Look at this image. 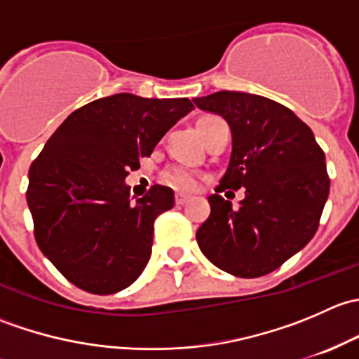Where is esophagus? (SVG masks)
Returning a JSON list of instances; mask_svg holds the SVG:
<instances>
[{
  "label": "esophagus",
  "mask_w": 359,
  "mask_h": 359,
  "mask_svg": "<svg viewBox=\"0 0 359 359\" xmlns=\"http://www.w3.org/2000/svg\"><path fill=\"white\" fill-rule=\"evenodd\" d=\"M189 194H184V193H177L175 194V203L177 205H184V203L189 201Z\"/></svg>",
  "instance_id": "obj_1"
}]
</instances>
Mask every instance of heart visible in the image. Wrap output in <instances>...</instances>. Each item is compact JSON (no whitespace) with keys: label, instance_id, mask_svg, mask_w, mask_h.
Masks as SVG:
<instances>
[{"label":"heart","instance_id":"heart-1","mask_svg":"<svg viewBox=\"0 0 359 359\" xmlns=\"http://www.w3.org/2000/svg\"><path fill=\"white\" fill-rule=\"evenodd\" d=\"M212 118V116H206V118H201L200 121H205V119ZM163 180H165L168 186L177 187V189H194L198 186V175L191 170L182 168V166H170L163 172Z\"/></svg>","mask_w":359,"mask_h":359}]
</instances>
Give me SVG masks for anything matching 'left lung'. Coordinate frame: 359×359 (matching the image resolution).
<instances>
[{"label":"left lung","mask_w":359,"mask_h":359,"mask_svg":"<svg viewBox=\"0 0 359 359\" xmlns=\"http://www.w3.org/2000/svg\"><path fill=\"white\" fill-rule=\"evenodd\" d=\"M193 102L222 116L233 133L229 165L217 193L245 187L240 208L220 194L196 233L203 255L226 273L259 278L311 241L330 191L325 153L288 107L245 92H217Z\"/></svg>","instance_id":"8db88e82"}]
</instances>
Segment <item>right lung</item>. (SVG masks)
Masks as SVG:
<instances>
[{
	"label": "right lung",
	"mask_w": 359,
	"mask_h": 359,
	"mask_svg": "<svg viewBox=\"0 0 359 359\" xmlns=\"http://www.w3.org/2000/svg\"><path fill=\"white\" fill-rule=\"evenodd\" d=\"M193 109L189 99H97L71 112L32 161L27 205L36 243L72 285L109 295L142 274L154 220L175 198L156 184L133 201L125 179Z\"/></svg>",
	"instance_id": "right-lung-1"
}]
</instances>
